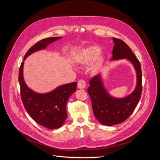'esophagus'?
I'll use <instances>...</instances> for the list:
<instances>
[{"label": "esophagus", "mask_w": 160, "mask_h": 160, "mask_svg": "<svg viewBox=\"0 0 160 160\" xmlns=\"http://www.w3.org/2000/svg\"><path fill=\"white\" fill-rule=\"evenodd\" d=\"M78 88L80 89H84L86 87V83L83 80H80L78 82Z\"/></svg>", "instance_id": "obj_1"}]
</instances>
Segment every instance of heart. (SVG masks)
Instances as JSON below:
<instances>
[{
  "label": "heart",
  "mask_w": 160,
  "mask_h": 160,
  "mask_svg": "<svg viewBox=\"0 0 160 160\" xmlns=\"http://www.w3.org/2000/svg\"><path fill=\"white\" fill-rule=\"evenodd\" d=\"M100 51L101 49L98 46L92 45L80 52L77 55L76 59L78 63L83 65L90 64L94 60L91 70L93 73H96L100 70L104 61L102 56L99 54Z\"/></svg>",
  "instance_id": "heart-1"
}]
</instances>
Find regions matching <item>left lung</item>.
Returning a JSON list of instances; mask_svg holds the SVG:
<instances>
[{"label":"left lung","instance_id":"obj_1","mask_svg":"<svg viewBox=\"0 0 160 160\" xmlns=\"http://www.w3.org/2000/svg\"><path fill=\"white\" fill-rule=\"evenodd\" d=\"M115 43L111 60L127 59L133 65L137 73V85L133 92L124 98L110 96L104 87L100 74L90 80L87 92L92 102L94 115L102 125L112 126L125 122L133 112L141 96L142 72L139 61L128 45L123 40L113 37Z\"/></svg>","mask_w":160,"mask_h":160}]
</instances>
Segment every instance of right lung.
I'll use <instances>...</instances> for the list:
<instances>
[{
  "instance_id": "add662e5",
  "label": "right lung",
  "mask_w": 160,
  "mask_h": 160,
  "mask_svg": "<svg viewBox=\"0 0 160 160\" xmlns=\"http://www.w3.org/2000/svg\"><path fill=\"white\" fill-rule=\"evenodd\" d=\"M61 37L42 39L27 51L19 72L21 98L24 107L31 118L38 124L49 129L60 128L67 118L66 103L70 96L77 90V82L60 85L50 92L38 94L29 88L23 78L24 61L31 54L45 49L48 45Z\"/></svg>"
}]
</instances>
